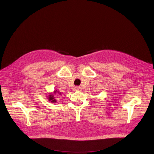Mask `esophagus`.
I'll list each match as a JSON object with an SVG mask.
<instances>
[{"instance_id":"obj_1","label":"esophagus","mask_w":154,"mask_h":154,"mask_svg":"<svg viewBox=\"0 0 154 154\" xmlns=\"http://www.w3.org/2000/svg\"><path fill=\"white\" fill-rule=\"evenodd\" d=\"M82 89L80 87H78V86H75L74 87V91H80Z\"/></svg>"}]
</instances>
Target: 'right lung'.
<instances>
[{
	"instance_id": "right-lung-1",
	"label": "right lung",
	"mask_w": 154,
	"mask_h": 154,
	"mask_svg": "<svg viewBox=\"0 0 154 154\" xmlns=\"http://www.w3.org/2000/svg\"><path fill=\"white\" fill-rule=\"evenodd\" d=\"M54 93L56 94V93H58V92H57V91L56 90V91H54ZM49 100L51 101V102H53V103H54V102L57 101L55 99H54V95H53V94L52 95H49Z\"/></svg>"
}]
</instances>
